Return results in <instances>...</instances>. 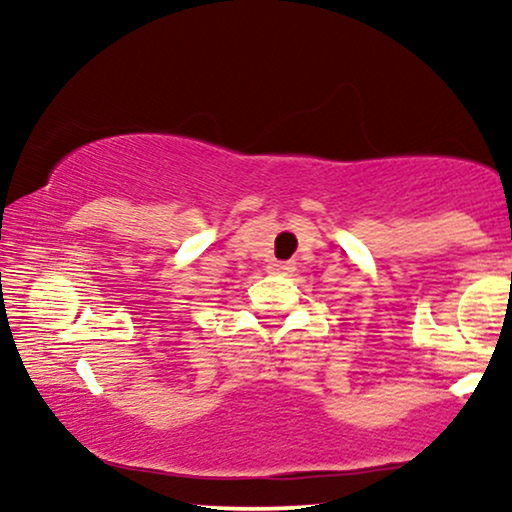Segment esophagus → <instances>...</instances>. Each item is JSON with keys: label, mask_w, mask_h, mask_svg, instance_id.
I'll return each instance as SVG.
<instances>
[{"label": "esophagus", "mask_w": 512, "mask_h": 512, "mask_svg": "<svg viewBox=\"0 0 512 512\" xmlns=\"http://www.w3.org/2000/svg\"><path fill=\"white\" fill-rule=\"evenodd\" d=\"M268 272L270 275H289L291 265L284 261H272V263H268Z\"/></svg>", "instance_id": "1"}]
</instances>
